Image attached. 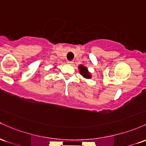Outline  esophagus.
<instances>
[{"label":"esophagus","mask_w":146,"mask_h":146,"mask_svg":"<svg viewBox=\"0 0 146 146\" xmlns=\"http://www.w3.org/2000/svg\"><path fill=\"white\" fill-rule=\"evenodd\" d=\"M67 63H68V64H70V65L73 64V61H68V62H67Z\"/></svg>","instance_id":"1"}]
</instances>
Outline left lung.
Segmentation results:
<instances>
[{
    "mask_svg": "<svg viewBox=\"0 0 146 146\" xmlns=\"http://www.w3.org/2000/svg\"><path fill=\"white\" fill-rule=\"evenodd\" d=\"M78 70H79V73L81 74V76H83V78L90 79L92 78L91 73L88 71V69L87 67L84 66L83 65H78Z\"/></svg>",
    "mask_w": 146,
    "mask_h": 146,
    "instance_id": "obj_1",
    "label": "left lung"
}]
</instances>
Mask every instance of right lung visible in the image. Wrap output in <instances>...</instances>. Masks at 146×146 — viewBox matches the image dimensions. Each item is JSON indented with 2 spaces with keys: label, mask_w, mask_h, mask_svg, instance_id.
<instances>
[{
  "label": "right lung",
  "mask_w": 146,
  "mask_h": 146,
  "mask_svg": "<svg viewBox=\"0 0 146 146\" xmlns=\"http://www.w3.org/2000/svg\"><path fill=\"white\" fill-rule=\"evenodd\" d=\"M54 68H56V66H55V67H54Z\"/></svg>",
  "instance_id": "right-lung-1"
}]
</instances>
